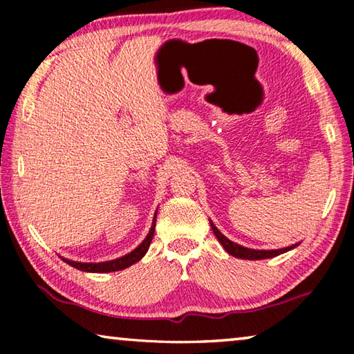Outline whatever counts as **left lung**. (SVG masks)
Masks as SVG:
<instances>
[{
  "label": "left lung",
  "instance_id": "obj_1",
  "mask_svg": "<svg viewBox=\"0 0 354 354\" xmlns=\"http://www.w3.org/2000/svg\"><path fill=\"white\" fill-rule=\"evenodd\" d=\"M211 227H212L215 237L218 239V242L223 245V248L227 251V253H230L231 256H234V257H239V259H248V261L268 259V257H274L278 254H283V253H286V251L295 248L298 245V243H295V245H290V247H286V248H281V250H253V248L242 247V245H239L236 242H231L230 239L221 234L217 227H215L212 221H211Z\"/></svg>",
  "mask_w": 354,
  "mask_h": 354
}]
</instances>
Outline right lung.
Instances as JSON below:
<instances>
[{"mask_svg": "<svg viewBox=\"0 0 354 354\" xmlns=\"http://www.w3.org/2000/svg\"><path fill=\"white\" fill-rule=\"evenodd\" d=\"M158 212V211H156ZM154 226H156V214H154V220H153V225H151V230H149L148 236L143 239V242L137 247L136 250L131 251V253L124 254L122 257H118V259H113V261H106V262H76V261H68V259H64V262H67L68 266L77 268V270L81 272H91V273H107V272H118V270H123V268L131 267L133 263L139 262L145 253L149 248V243L153 241V236H154Z\"/></svg>", "mask_w": 354, "mask_h": 354, "instance_id": "right-lung-1", "label": "right lung"}]
</instances>
